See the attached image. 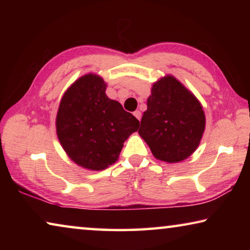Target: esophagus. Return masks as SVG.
Wrapping results in <instances>:
<instances>
[{
  "instance_id": "esophagus-1",
  "label": "esophagus",
  "mask_w": 250,
  "mask_h": 250,
  "mask_svg": "<svg viewBox=\"0 0 250 250\" xmlns=\"http://www.w3.org/2000/svg\"><path fill=\"white\" fill-rule=\"evenodd\" d=\"M133 116L135 117V118H137V119L138 120H140L141 119V111H139V110H135V111L133 112Z\"/></svg>"
}]
</instances>
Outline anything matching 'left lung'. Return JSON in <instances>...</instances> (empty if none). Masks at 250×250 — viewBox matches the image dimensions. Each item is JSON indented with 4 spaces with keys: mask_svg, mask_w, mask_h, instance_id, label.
Segmentation results:
<instances>
[{
    "mask_svg": "<svg viewBox=\"0 0 250 250\" xmlns=\"http://www.w3.org/2000/svg\"><path fill=\"white\" fill-rule=\"evenodd\" d=\"M139 134L155 159L177 163L192 155L205 130L202 104L174 76L167 75L152 84Z\"/></svg>",
    "mask_w": 250,
    "mask_h": 250,
    "instance_id": "8db88e82",
    "label": "left lung"
}]
</instances>
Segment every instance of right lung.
<instances>
[{
  "instance_id": "add662e5",
  "label": "right lung",
  "mask_w": 250,
  "mask_h": 250,
  "mask_svg": "<svg viewBox=\"0 0 250 250\" xmlns=\"http://www.w3.org/2000/svg\"><path fill=\"white\" fill-rule=\"evenodd\" d=\"M105 89L100 76H82L65 91L56 116L57 138L66 154L91 171L112 166L140 125L120 103L108 98Z\"/></svg>"
}]
</instances>
